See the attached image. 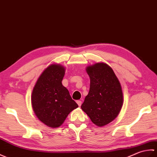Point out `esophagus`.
<instances>
[{
    "mask_svg": "<svg viewBox=\"0 0 157 157\" xmlns=\"http://www.w3.org/2000/svg\"><path fill=\"white\" fill-rule=\"evenodd\" d=\"M76 103H77L78 106H81V104H82V101L81 100H77V101H76Z\"/></svg>",
    "mask_w": 157,
    "mask_h": 157,
    "instance_id": "esophagus-1",
    "label": "esophagus"
}]
</instances>
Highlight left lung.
Wrapping results in <instances>:
<instances>
[{"label":"left lung","instance_id":"1","mask_svg":"<svg viewBox=\"0 0 157 157\" xmlns=\"http://www.w3.org/2000/svg\"><path fill=\"white\" fill-rule=\"evenodd\" d=\"M90 77V89L81 108L90 120L101 127L112 121L123 105L121 85L111 67L96 63L86 67Z\"/></svg>","mask_w":157,"mask_h":157}]
</instances>
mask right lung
I'll return each mask as SVG.
<instances>
[{
  "instance_id": "add662e5",
  "label": "right lung",
  "mask_w": 157,
  "mask_h": 157,
  "mask_svg": "<svg viewBox=\"0 0 157 157\" xmlns=\"http://www.w3.org/2000/svg\"><path fill=\"white\" fill-rule=\"evenodd\" d=\"M64 73L61 65L49 66L37 79L31 95L32 107L38 119L54 128L60 126L70 112L78 107L62 84Z\"/></svg>"
}]
</instances>
